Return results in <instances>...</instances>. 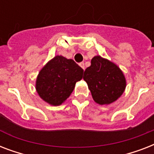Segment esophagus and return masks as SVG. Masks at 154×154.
I'll list each match as a JSON object with an SVG mask.
<instances>
[{
	"mask_svg": "<svg viewBox=\"0 0 154 154\" xmlns=\"http://www.w3.org/2000/svg\"><path fill=\"white\" fill-rule=\"evenodd\" d=\"M79 65L82 68V69H83L85 70V63L84 62H81L79 64Z\"/></svg>",
	"mask_w": 154,
	"mask_h": 154,
	"instance_id": "obj_1",
	"label": "esophagus"
}]
</instances>
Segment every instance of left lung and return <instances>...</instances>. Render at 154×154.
<instances>
[{
  "label": "left lung",
  "mask_w": 154,
  "mask_h": 154,
  "mask_svg": "<svg viewBox=\"0 0 154 154\" xmlns=\"http://www.w3.org/2000/svg\"><path fill=\"white\" fill-rule=\"evenodd\" d=\"M83 79L88 84L94 100L100 105L117 100L126 85L122 70L100 56L92 59L91 65L85 70Z\"/></svg>",
  "instance_id": "8db88e82"
}]
</instances>
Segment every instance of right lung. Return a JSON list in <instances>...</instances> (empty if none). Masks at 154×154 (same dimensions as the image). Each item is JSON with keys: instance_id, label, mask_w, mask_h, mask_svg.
<instances>
[{"instance_id": "add662e5", "label": "right lung", "mask_w": 154, "mask_h": 154, "mask_svg": "<svg viewBox=\"0 0 154 154\" xmlns=\"http://www.w3.org/2000/svg\"><path fill=\"white\" fill-rule=\"evenodd\" d=\"M83 72L73 60L57 56L40 71L36 83L37 93L50 105H60L72 94Z\"/></svg>"}]
</instances>
